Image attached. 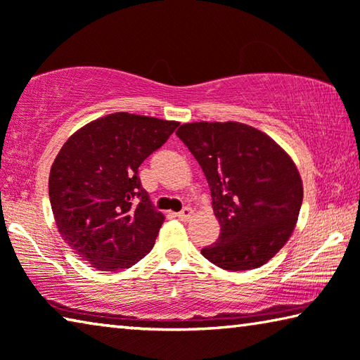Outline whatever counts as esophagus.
<instances>
[{"label": "esophagus", "mask_w": 360, "mask_h": 360, "mask_svg": "<svg viewBox=\"0 0 360 360\" xmlns=\"http://www.w3.org/2000/svg\"><path fill=\"white\" fill-rule=\"evenodd\" d=\"M176 217H179V219H181V221H188L193 217V209L191 207H185L184 210L176 213Z\"/></svg>", "instance_id": "esophagus-1"}]
</instances>
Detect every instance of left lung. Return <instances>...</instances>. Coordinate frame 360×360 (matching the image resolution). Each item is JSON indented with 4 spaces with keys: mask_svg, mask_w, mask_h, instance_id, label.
I'll list each match as a JSON object with an SVG mask.
<instances>
[{
    "mask_svg": "<svg viewBox=\"0 0 360 360\" xmlns=\"http://www.w3.org/2000/svg\"><path fill=\"white\" fill-rule=\"evenodd\" d=\"M176 136L202 167L221 226L202 256L232 272L272 259L291 237L304 199L291 158L267 134L237 122L186 123Z\"/></svg>",
    "mask_w": 360,
    "mask_h": 360,
    "instance_id": "obj_1",
    "label": "left lung"
}]
</instances>
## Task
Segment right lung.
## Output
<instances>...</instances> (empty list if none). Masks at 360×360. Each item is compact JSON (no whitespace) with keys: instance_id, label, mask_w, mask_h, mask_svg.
I'll use <instances>...</instances> for the list:
<instances>
[{"instance_id":"obj_1","label":"right lung","mask_w":360,"mask_h":360,"mask_svg":"<svg viewBox=\"0 0 360 360\" xmlns=\"http://www.w3.org/2000/svg\"><path fill=\"white\" fill-rule=\"evenodd\" d=\"M179 123L118 112L88 123L63 145L49 176L60 234L91 267L129 269L153 248L164 217L139 166Z\"/></svg>"}]
</instances>
